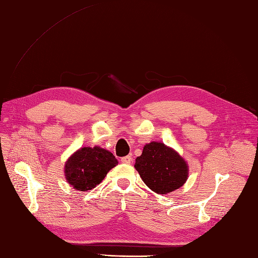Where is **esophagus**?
Here are the masks:
<instances>
[{
    "label": "esophagus",
    "mask_w": 258,
    "mask_h": 258,
    "mask_svg": "<svg viewBox=\"0 0 258 258\" xmlns=\"http://www.w3.org/2000/svg\"><path fill=\"white\" fill-rule=\"evenodd\" d=\"M120 162L122 164H130L132 162V157L131 156H124L120 158Z\"/></svg>",
    "instance_id": "1"
}]
</instances>
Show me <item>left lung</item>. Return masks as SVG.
I'll use <instances>...</instances> for the list:
<instances>
[{
  "label": "left lung",
  "instance_id": "1",
  "mask_svg": "<svg viewBox=\"0 0 258 258\" xmlns=\"http://www.w3.org/2000/svg\"><path fill=\"white\" fill-rule=\"evenodd\" d=\"M136 169L143 182L157 194L179 189L187 179V166L176 151L164 143L151 142L136 159Z\"/></svg>",
  "mask_w": 258,
  "mask_h": 258
}]
</instances>
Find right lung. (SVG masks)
Wrapping results in <instances>:
<instances>
[{
  "mask_svg": "<svg viewBox=\"0 0 258 258\" xmlns=\"http://www.w3.org/2000/svg\"><path fill=\"white\" fill-rule=\"evenodd\" d=\"M117 164L112 153L99 146L82 148L66 162L65 176L76 190L88 191L100 184Z\"/></svg>",
  "mask_w": 258,
  "mask_h": 258,
  "instance_id": "obj_1",
  "label": "right lung"
}]
</instances>
